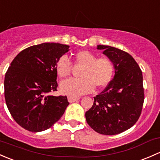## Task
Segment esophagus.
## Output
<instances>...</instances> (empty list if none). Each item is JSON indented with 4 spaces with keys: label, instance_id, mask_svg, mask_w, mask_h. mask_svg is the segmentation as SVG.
Instances as JSON below:
<instances>
[{
    "label": "esophagus",
    "instance_id": "obj_1",
    "mask_svg": "<svg viewBox=\"0 0 160 160\" xmlns=\"http://www.w3.org/2000/svg\"><path fill=\"white\" fill-rule=\"evenodd\" d=\"M79 100H80V97H72V96H69L68 97V101L70 102H73Z\"/></svg>",
    "mask_w": 160,
    "mask_h": 160
}]
</instances>
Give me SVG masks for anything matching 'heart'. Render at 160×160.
I'll return each mask as SVG.
<instances>
[{
    "label": "heart",
    "mask_w": 160,
    "mask_h": 160,
    "mask_svg": "<svg viewBox=\"0 0 160 160\" xmlns=\"http://www.w3.org/2000/svg\"><path fill=\"white\" fill-rule=\"evenodd\" d=\"M90 50H82L74 54V65L83 67L80 76L82 78L68 79L60 83L63 93L76 97L92 92L95 87L102 88L110 83L113 76L115 65L108 57L97 58ZM73 63L66 55L56 63V71L60 77H67L71 73Z\"/></svg>",
    "instance_id": "1"
}]
</instances>
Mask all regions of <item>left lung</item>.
<instances>
[{
  "label": "left lung",
  "mask_w": 160,
  "mask_h": 160,
  "mask_svg": "<svg viewBox=\"0 0 160 160\" xmlns=\"http://www.w3.org/2000/svg\"><path fill=\"white\" fill-rule=\"evenodd\" d=\"M97 49L115 65L113 79L85 113L90 127L98 133L116 135L132 127L142 112L144 102L142 70L133 58L123 50L105 45Z\"/></svg>",
  "instance_id": "1"
}]
</instances>
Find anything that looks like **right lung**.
<instances>
[{"label": "right lung", "instance_id": "1", "mask_svg": "<svg viewBox=\"0 0 160 160\" xmlns=\"http://www.w3.org/2000/svg\"><path fill=\"white\" fill-rule=\"evenodd\" d=\"M68 45L43 43L20 52L4 78V97L9 112L21 127L40 132L51 127L70 102L67 96H50L57 91L56 63L69 50Z\"/></svg>", "mask_w": 160, "mask_h": 160}]
</instances>
